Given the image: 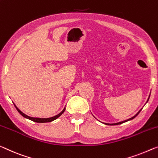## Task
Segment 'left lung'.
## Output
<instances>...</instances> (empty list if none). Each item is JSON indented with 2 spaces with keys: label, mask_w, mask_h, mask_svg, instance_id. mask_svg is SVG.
Masks as SVG:
<instances>
[{
  "label": "left lung",
  "mask_w": 158,
  "mask_h": 158,
  "mask_svg": "<svg viewBox=\"0 0 158 158\" xmlns=\"http://www.w3.org/2000/svg\"><path fill=\"white\" fill-rule=\"evenodd\" d=\"M150 94H149V97H148V100H147V102H146V103L148 102V100H149V98H150ZM142 110V109H141ZM141 110H140L139 111H138V113L136 114L135 115H134L133 116V117H131V118H128V119H127V120H125V121H120V122H118V123H104V124H106V125H118V124H121V123H124V122H127V121H130V120H132L133 118H134L135 116H136L138 114L140 113V111H141Z\"/></svg>",
  "instance_id": "8db88e82"
}]
</instances>
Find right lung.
Masks as SVG:
<instances>
[{
  "instance_id": "1",
  "label": "right lung",
  "mask_w": 158,
  "mask_h": 158,
  "mask_svg": "<svg viewBox=\"0 0 158 158\" xmlns=\"http://www.w3.org/2000/svg\"><path fill=\"white\" fill-rule=\"evenodd\" d=\"M14 105H15V106L16 110H18V112L20 113V114L23 116V117L27 118V119H30L31 121H35V122H37V123H47V122H51V121H54V120L56 119V118H59L60 116H61V114L64 112V111L65 110V107H64V110L60 111L59 114L56 115L54 116H52V117H49V118H37V117H31V116H27V114H24L23 111H21L20 110H19V109L16 106L15 104H14Z\"/></svg>"
}]
</instances>
